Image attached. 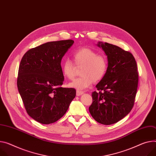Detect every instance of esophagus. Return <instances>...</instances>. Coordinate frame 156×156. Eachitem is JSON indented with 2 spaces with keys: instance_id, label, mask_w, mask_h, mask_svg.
Instances as JSON below:
<instances>
[{
  "instance_id": "34e87169",
  "label": "esophagus",
  "mask_w": 156,
  "mask_h": 156,
  "mask_svg": "<svg viewBox=\"0 0 156 156\" xmlns=\"http://www.w3.org/2000/svg\"><path fill=\"white\" fill-rule=\"evenodd\" d=\"M83 94V92L82 91H80V90H77L76 91V95H77V96H80V95H82Z\"/></svg>"
}]
</instances>
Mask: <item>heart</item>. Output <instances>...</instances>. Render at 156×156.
Listing matches in <instances>:
<instances>
[{"label":"heart","mask_w":156,"mask_h":156,"mask_svg":"<svg viewBox=\"0 0 156 156\" xmlns=\"http://www.w3.org/2000/svg\"><path fill=\"white\" fill-rule=\"evenodd\" d=\"M73 61L77 67H81L80 77L69 83V86L77 90L89 87L92 82L95 83L101 80L105 76L108 62L103 55L87 47H82L73 54ZM69 59H66L62 63V71L64 76L69 79H73L75 75L76 67Z\"/></svg>","instance_id":"obj_1"}]
</instances>
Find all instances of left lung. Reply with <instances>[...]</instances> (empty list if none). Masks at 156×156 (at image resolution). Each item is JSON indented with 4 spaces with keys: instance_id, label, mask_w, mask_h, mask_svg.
Instances as JSON below:
<instances>
[{
    "instance_id": "left-lung-1",
    "label": "left lung",
    "mask_w": 156,
    "mask_h": 156,
    "mask_svg": "<svg viewBox=\"0 0 156 156\" xmlns=\"http://www.w3.org/2000/svg\"><path fill=\"white\" fill-rule=\"evenodd\" d=\"M107 57L108 67L104 78L96 85L99 92L92 94L89 112L104 125L115 124L133 109L138 85L136 61L130 52L117 45L98 42Z\"/></svg>"
}]
</instances>
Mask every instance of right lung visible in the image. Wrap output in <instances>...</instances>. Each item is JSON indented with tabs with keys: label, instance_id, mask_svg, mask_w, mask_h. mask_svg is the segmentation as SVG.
Returning <instances> with one entry per match:
<instances>
[{
	"label": "right lung",
	"instance_id": "obj_1",
	"mask_svg": "<svg viewBox=\"0 0 156 156\" xmlns=\"http://www.w3.org/2000/svg\"><path fill=\"white\" fill-rule=\"evenodd\" d=\"M74 41L49 42L29 50L20 63L17 87L27 114L43 124L54 123L76 97L74 88L62 87L61 60Z\"/></svg>",
	"mask_w": 156,
	"mask_h": 156
}]
</instances>
